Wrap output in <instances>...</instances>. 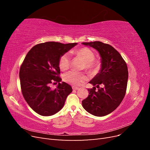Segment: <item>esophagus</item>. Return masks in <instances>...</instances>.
<instances>
[{"label": "esophagus", "instance_id": "1", "mask_svg": "<svg viewBox=\"0 0 150 150\" xmlns=\"http://www.w3.org/2000/svg\"><path fill=\"white\" fill-rule=\"evenodd\" d=\"M79 88L78 87H76V86H72V89L73 90H78Z\"/></svg>", "mask_w": 150, "mask_h": 150}]
</instances>
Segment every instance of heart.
<instances>
[{
  "label": "heart",
  "mask_w": 150,
  "mask_h": 150,
  "mask_svg": "<svg viewBox=\"0 0 150 150\" xmlns=\"http://www.w3.org/2000/svg\"><path fill=\"white\" fill-rule=\"evenodd\" d=\"M74 54L80 57L85 62L83 68H85L89 72H94L98 71L100 67V63L95 61V54L92 50L88 47H82L77 49L74 52ZM71 59L69 54H64L61 56L59 61V66L61 71H66L69 68ZM64 81L65 82L74 86H80L87 79V77L82 72L75 71H69L64 75Z\"/></svg>",
  "instance_id": "heart-1"
}]
</instances>
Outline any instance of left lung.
<instances>
[{"instance_id": "obj_1", "label": "left lung", "mask_w": 150, "mask_h": 150, "mask_svg": "<svg viewBox=\"0 0 150 150\" xmlns=\"http://www.w3.org/2000/svg\"><path fill=\"white\" fill-rule=\"evenodd\" d=\"M82 44L96 49L101 57L99 72L89 81L94 87L88 89L89 96L82 101V105L94 116H106L118 107L125 96L128 67L121 54L110 44L99 41ZM100 84L102 88H99Z\"/></svg>"}]
</instances>
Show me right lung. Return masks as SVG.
I'll use <instances>...</instances> for the list:
<instances>
[{"label":"right lung","mask_w":150,"mask_h":150,"mask_svg":"<svg viewBox=\"0 0 150 150\" xmlns=\"http://www.w3.org/2000/svg\"><path fill=\"white\" fill-rule=\"evenodd\" d=\"M77 43L64 44L47 42L35 45L27 54L20 68L22 95L29 106L38 114L48 116L59 111L72 91L68 84L62 82L59 66V58ZM58 83L55 90L49 85Z\"/></svg>","instance_id":"right-lung-1"}]
</instances>
